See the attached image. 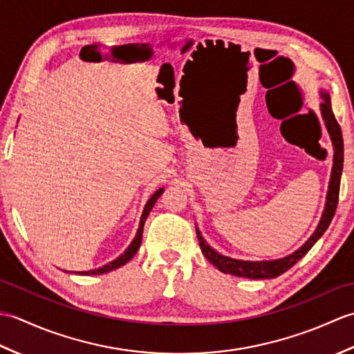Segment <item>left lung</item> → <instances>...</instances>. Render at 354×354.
Segmentation results:
<instances>
[{
  "label": "left lung",
  "mask_w": 354,
  "mask_h": 354,
  "mask_svg": "<svg viewBox=\"0 0 354 354\" xmlns=\"http://www.w3.org/2000/svg\"><path fill=\"white\" fill-rule=\"evenodd\" d=\"M324 102L321 103V112L322 118H324V123L327 131L330 133V138H332L333 147H335V156H333V170H332V179H330L328 185V193H327V202H326V209L322 213L321 222L318 225L317 231L313 232L312 237L307 240V242L299 248L298 251L288 255V257L280 259V260H272V261H243V260H234L230 257H225L219 252H216L213 248H209L207 242L202 239L199 230L196 228V234L199 239V246L202 250V254L205 255L209 263H213V266L221 270L223 274H231L236 277H243V278H252V280H261V278H275L278 275L284 274L286 270L290 269L295 263L304 257V255L309 252L310 248L317 243V240L324 234L326 230L328 228L330 222H332L336 207H337V199H339V187H341V175H342V165H344V141H342V132L341 126L336 122L335 114L332 111V103H330V95L327 93H321Z\"/></svg>",
  "instance_id": "8db88e82"
}]
</instances>
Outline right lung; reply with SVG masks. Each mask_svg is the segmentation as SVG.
<instances>
[{
	"mask_svg": "<svg viewBox=\"0 0 354 354\" xmlns=\"http://www.w3.org/2000/svg\"><path fill=\"white\" fill-rule=\"evenodd\" d=\"M164 190L162 189H160L158 190L152 198L149 199V202L146 204V207H145V212H142V214H141V221H140V228H138V231H137V236H135V239L132 240V243L129 245V248H127V250L120 255L118 259H115L114 261H111V263H108V265H104V266H102V268H99V269H93V270H85V272H80V275H99V274H106V272H109V270H112V269H117V268H120V266H123V265H126L127 261H129L135 254H137V251H138V248H140V245H141V237H142V227H145V222H146V219H147V216H149V213H150V209L153 208V205H155V202H156V199L161 196V193H162ZM79 274V272H77Z\"/></svg>",
	"mask_w": 354,
	"mask_h": 354,
	"instance_id": "obj_1",
	"label": "right lung"
}]
</instances>
